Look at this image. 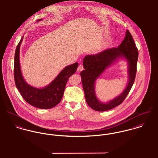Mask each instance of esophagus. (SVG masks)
Listing matches in <instances>:
<instances>
[{"label": "esophagus", "instance_id": "1", "mask_svg": "<svg viewBox=\"0 0 158 158\" xmlns=\"http://www.w3.org/2000/svg\"><path fill=\"white\" fill-rule=\"evenodd\" d=\"M84 69V68H83V66L82 65V64H80L79 66H78V67L77 68V72H81Z\"/></svg>", "mask_w": 158, "mask_h": 158}]
</instances>
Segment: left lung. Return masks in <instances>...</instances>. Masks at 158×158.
Segmentation results:
<instances>
[{
    "instance_id": "left-lung-1",
    "label": "left lung",
    "mask_w": 158,
    "mask_h": 158,
    "mask_svg": "<svg viewBox=\"0 0 158 158\" xmlns=\"http://www.w3.org/2000/svg\"><path fill=\"white\" fill-rule=\"evenodd\" d=\"M138 50L133 37L128 30L125 37L117 47L108 48L95 55H86L83 61L85 70L80 75L85 98L88 105L97 111L110 110L120 105L125 100L135 82L137 71ZM119 59L126 60L128 63V84L123 92L106 103L98 99L95 94V82L107 68Z\"/></svg>"
}]
</instances>
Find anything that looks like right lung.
<instances>
[{
	"instance_id": "right-lung-1",
	"label": "right lung",
	"mask_w": 158,
	"mask_h": 158,
	"mask_svg": "<svg viewBox=\"0 0 158 158\" xmlns=\"http://www.w3.org/2000/svg\"><path fill=\"white\" fill-rule=\"evenodd\" d=\"M39 19L38 21H42ZM23 37L16 47L15 55L14 77L17 89L23 99L30 105L40 109H50L57 105L62 99L69 78L77 70L78 63L64 68L47 86L38 88L28 85L23 77L19 60L20 47Z\"/></svg>"
}]
</instances>
